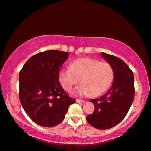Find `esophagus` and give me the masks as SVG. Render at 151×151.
I'll use <instances>...</instances> for the list:
<instances>
[{
    "label": "esophagus",
    "mask_w": 151,
    "mask_h": 151,
    "mask_svg": "<svg viewBox=\"0 0 151 151\" xmlns=\"http://www.w3.org/2000/svg\"><path fill=\"white\" fill-rule=\"evenodd\" d=\"M76 102L77 103H84V100H82V99H76Z\"/></svg>",
    "instance_id": "34e87169"
}]
</instances>
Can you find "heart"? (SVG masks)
<instances>
[{
    "mask_svg": "<svg viewBox=\"0 0 151 151\" xmlns=\"http://www.w3.org/2000/svg\"><path fill=\"white\" fill-rule=\"evenodd\" d=\"M114 70L110 63L90 58L73 60L70 68L60 69L58 79L65 90L70 92L73 86L82 85L77 89L80 95L97 97L105 93L112 84Z\"/></svg>",
    "mask_w": 151,
    "mask_h": 151,
    "instance_id": "1",
    "label": "heart"
}]
</instances>
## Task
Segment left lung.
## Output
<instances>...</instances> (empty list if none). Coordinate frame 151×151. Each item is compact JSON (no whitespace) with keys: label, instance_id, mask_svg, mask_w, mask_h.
I'll use <instances>...</instances> for the list:
<instances>
[{"label":"left lung","instance_id":"left-lung-1","mask_svg":"<svg viewBox=\"0 0 151 151\" xmlns=\"http://www.w3.org/2000/svg\"><path fill=\"white\" fill-rule=\"evenodd\" d=\"M101 54L113 68V84L104 95L90 100L95 105V111L86 119L93 127L107 129L121 123L129 110L135 95L134 77L121 58L104 52Z\"/></svg>","mask_w":151,"mask_h":151}]
</instances>
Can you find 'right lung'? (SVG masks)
Here are the masks:
<instances>
[{
	"instance_id": "add662e5",
	"label": "right lung",
	"mask_w": 151,
	"mask_h": 151,
	"mask_svg": "<svg viewBox=\"0 0 151 151\" xmlns=\"http://www.w3.org/2000/svg\"><path fill=\"white\" fill-rule=\"evenodd\" d=\"M69 53L47 50L31 56L19 74V98L24 110L39 125L54 127L65 119L76 99L58 82V73Z\"/></svg>"
}]
</instances>
